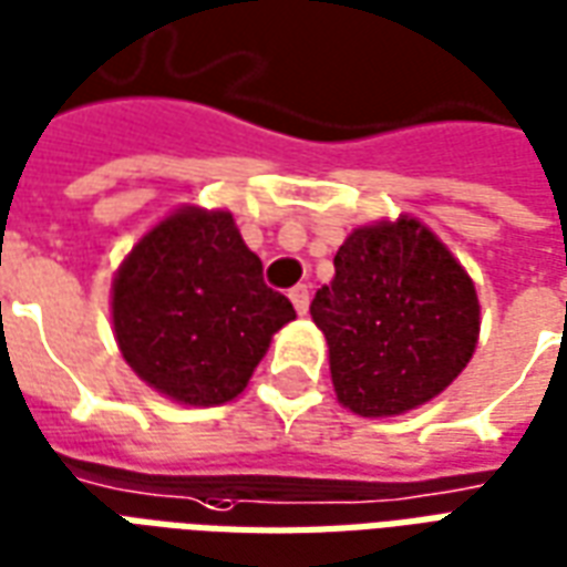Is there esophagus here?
<instances>
[{
    "label": "esophagus",
    "mask_w": 567,
    "mask_h": 567,
    "mask_svg": "<svg viewBox=\"0 0 567 567\" xmlns=\"http://www.w3.org/2000/svg\"><path fill=\"white\" fill-rule=\"evenodd\" d=\"M291 303H295V309L300 312V316H307V309H309V288L307 285H295L291 288Z\"/></svg>",
    "instance_id": "esophagus-1"
}]
</instances>
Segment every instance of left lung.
<instances>
[{"label": "left lung", "instance_id": "obj_1", "mask_svg": "<svg viewBox=\"0 0 567 567\" xmlns=\"http://www.w3.org/2000/svg\"><path fill=\"white\" fill-rule=\"evenodd\" d=\"M337 401L368 419L427 404L474 355L480 300L425 224L401 215L346 236L312 300Z\"/></svg>", "mask_w": 567, "mask_h": 567}]
</instances>
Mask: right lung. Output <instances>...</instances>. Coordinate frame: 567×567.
I'll return each instance as SVG.
<instances>
[{
  "instance_id": "1",
  "label": "right lung",
  "mask_w": 567,
  "mask_h": 567,
  "mask_svg": "<svg viewBox=\"0 0 567 567\" xmlns=\"http://www.w3.org/2000/svg\"><path fill=\"white\" fill-rule=\"evenodd\" d=\"M291 319V300L267 288L260 258L224 209L173 212L133 246L112 282L124 361L187 406L234 401Z\"/></svg>"
}]
</instances>
